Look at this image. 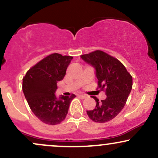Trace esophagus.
Masks as SVG:
<instances>
[{
	"mask_svg": "<svg viewBox=\"0 0 158 158\" xmlns=\"http://www.w3.org/2000/svg\"><path fill=\"white\" fill-rule=\"evenodd\" d=\"M79 97H80V98H81V99H85V98L88 97L86 95H85V94H79Z\"/></svg>",
	"mask_w": 158,
	"mask_h": 158,
	"instance_id": "obj_1",
	"label": "esophagus"
}]
</instances>
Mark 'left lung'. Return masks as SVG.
<instances>
[{"label": "left lung", "instance_id": "left-lung-1", "mask_svg": "<svg viewBox=\"0 0 158 158\" xmlns=\"http://www.w3.org/2000/svg\"><path fill=\"white\" fill-rule=\"evenodd\" d=\"M81 58L95 68L98 88L105 90L107 96L100 102L93 97L96 107L87 110V114L94 122H108L124 108L132 88V77L118 59L102 50L81 55Z\"/></svg>", "mask_w": 158, "mask_h": 158}]
</instances>
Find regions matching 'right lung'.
Wrapping results in <instances>:
<instances>
[{"label": "right lung", "instance_id": "right-lung-1", "mask_svg": "<svg viewBox=\"0 0 158 158\" xmlns=\"http://www.w3.org/2000/svg\"><path fill=\"white\" fill-rule=\"evenodd\" d=\"M73 57L59 53L49 55L27 72L23 78L22 90L29 106L41 122L59 124L68 114L71 96L56 97L58 81L64 79Z\"/></svg>", "mask_w": 158, "mask_h": 158}]
</instances>
